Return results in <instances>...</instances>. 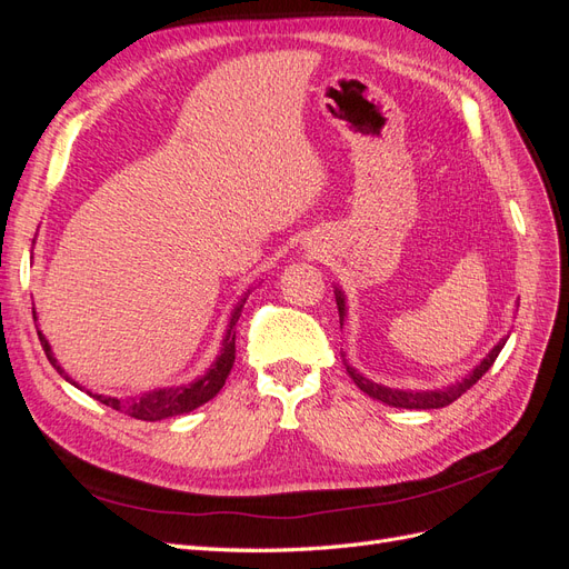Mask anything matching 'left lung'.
I'll return each instance as SVG.
<instances>
[{
  "mask_svg": "<svg viewBox=\"0 0 569 569\" xmlns=\"http://www.w3.org/2000/svg\"><path fill=\"white\" fill-rule=\"evenodd\" d=\"M337 308H339V325H343V316H347V303H343V295L337 289ZM506 339H501L496 343V347L489 351V356L481 360V363L468 375L462 377L460 382L446 387V389H435V391H403V389H391V387H382V385H375L370 380H366L363 375H360L356 368H351L347 363V358H343L341 353V360L343 366H347V372L351 375V380L356 382V387L360 391H366L368 396H372V399L382 401L387 406H393V408H418V410H429V408H443L453 403L456 399H460V396L468 391L472 385H477L481 380V375H487V370L493 366V360L498 358V353H501V349L506 347Z\"/></svg>",
  "mask_w": 569,
  "mask_h": 569,
  "instance_id": "obj_1",
  "label": "left lung"
}]
</instances>
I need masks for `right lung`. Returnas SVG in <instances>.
I'll return each mask as SVG.
<instances>
[{"label": "right lung", "mask_w": 569, "mask_h": 569, "mask_svg": "<svg viewBox=\"0 0 569 569\" xmlns=\"http://www.w3.org/2000/svg\"><path fill=\"white\" fill-rule=\"evenodd\" d=\"M242 303L234 308L232 320H230V330H228L226 339H222V353L218 356V360L211 366V370L206 372L201 380H197L192 385H184V387L149 391V393L140 396V399H126L123 401V399H111V396H99V393H94V399L101 401L104 406H109V408H113V410H118V412H126V416H130L134 420H144V422H157V420H166V418H173V416H182V412H189V410L203 406L206 401H211L213 396L222 389V385H226L228 375L234 366V322L239 320V313H242ZM32 318H36V311H32ZM38 337H40L42 349L49 358V363L54 366L68 382H73L71 377H68L57 366V358L51 356L49 343H47V339L40 330H38Z\"/></svg>", "instance_id": "add662e5"}]
</instances>
